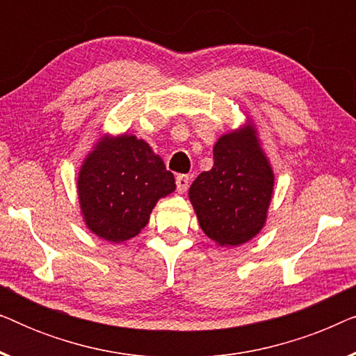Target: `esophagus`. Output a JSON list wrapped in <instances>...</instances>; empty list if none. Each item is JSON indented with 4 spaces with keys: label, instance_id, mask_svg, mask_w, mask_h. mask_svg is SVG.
I'll return each instance as SVG.
<instances>
[{
    "label": "esophagus",
    "instance_id": "obj_1",
    "mask_svg": "<svg viewBox=\"0 0 356 356\" xmlns=\"http://www.w3.org/2000/svg\"><path fill=\"white\" fill-rule=\"evenodd\" d=\"M189 175H178L177 177V189L178 193H184L189 186Z\"/></svg>",
    "mask_w": 356,
    "mask_h": 356
}]
</instances>
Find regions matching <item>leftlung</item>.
<instances>
[{"label":"left lung","mask_w":356,"mask_h":356,"mask_svg":"<svg viewBox=\"0 0 356 356\" xmlns=\"http://www.w3.org/2000/svg\"><path fill=\"white\" fill-rule=\"evenodd\" d=\"M274 175L254 131L225 134L213 147V167L189 188L204 233L222 246H238L257 235L266 222Z\"/></svg>","instance_id":"left-lung-1"}]
</instances>
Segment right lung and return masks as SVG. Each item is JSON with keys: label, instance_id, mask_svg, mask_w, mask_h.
I'll return each instance as SVG.
<instances>
[{"label": "right lung", "instance_id": "1", "mask_svg": "<svg viewBox=\"0 0 356 356\" xmlns=\"http://www.w3.org/2000/svg\"><path fill=\"white\" fill-rule=\"evenodd\" d=\"M87 227L120 243L147 225L160 197L175 191L173 173L147 143L134 136L104 140L89 154L77 179Z\"/></svg>", "mask_w": 356, "mask_h": 356}]
</instances>
